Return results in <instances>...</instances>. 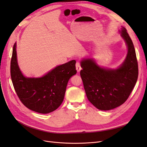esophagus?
Returning a JSON list of instances; mask_svg holds the SVG:
<instances>
[{
  "label": "esophagus",
  "mask_w": 147,
  "mask_h": 147,
  "mask_svg": "<svg viewBox=\"0 0 147 147\" xmlns=\"http://www.w3.org/2000/svg\"><path fill=\"white\" fill-rule=\"evenodd\" d=\"M76 69L78 71V72H80V71L82 69L80 66V63L79 62H77L76 64Z\"/></svg>",
  "instance_id": "obj_1"
}]
</instances>
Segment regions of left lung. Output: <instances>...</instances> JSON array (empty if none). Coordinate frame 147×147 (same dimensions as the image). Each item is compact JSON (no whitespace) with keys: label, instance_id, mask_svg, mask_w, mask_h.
<instances>
[{"label":"left lung","instance_id":"1","mask_svg":"<svg viewBox=\"0 0 147 147\" xmlns=\"http://www.w3.org/2000/svg\"><path fill=\"white\" fill-rule=\"evenodd\" d=\"M121 35L128 53L123 63L115 69L100 67L91 59L81 61L80 74L88 100L97 109L107 111L122 105L131 94L138 78V64L133 42L127 30Z\"/></svg>","mask_w":147,"mask_h":147}]
</instances>
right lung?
<instances>
[{"instance_id": "obj_1", "label": "right lung", "mask_w": 147, "mask_h": 147, "mask_svg": "<svg viewBox=\"0 0 147 147\" xmlns=\"http://www.w3.org/2000/svg\"><path fill=\"white\" fill-rule=\"evenodd\" d=\"M76 61L73 60L53 69L42 78H25L17 61L16 43L11 60V78L14 90L22 103L37 113H51L61 105L70 78L76 74Z\"/></svg>"}]
</instances>
